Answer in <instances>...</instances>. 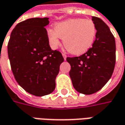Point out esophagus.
Instances as JSON below:
<instances>
[{
    "label": "esophagus",
    "instance_id": "1",
    "mask_svg": "<svg viewBox=\"0 0 125 125\" xmlns=\"http://www.w3.org/2000/svg\"><path fill=\"white\" fill-rule=\"evenodd\" d=\"M62 55H63V59H64V60H66V57H67L66 54H65V53H63Z\"/></svg>",
    "mask_w": 125,
    "mask_h": 125
}]
</instances>
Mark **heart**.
I'll return each instance as SVG.
<instances>
[{"label": "heart", "mask_w": 125, "mask_h": 125, "mask_svg": "<svg viewBox=\"0 0 125 125\" xmlns=\"http://www.w3.org/2000/svg\"><path fill=\"white\" fill-rule=\"evenodd\" d=\"M96 33V26L92 20L77 18L56 23L54 29L48 30L47 35L52 48H57L59 45L61 38L63 39L64 47L69 52L80 54L91 47Z\"/></svg>", "instance_id": "heart-1"}]
</instances>
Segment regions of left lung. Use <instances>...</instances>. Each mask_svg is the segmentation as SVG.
I'll return each instance as SVG.
<instances>
[{
	"label": "left lung",
	"mask_w": 125,
	"mask_h": 125,
	"mask_svg": "<svg viewBox=\"0 0 125 125\" xmlns=\"http://www.w3.org/2000/svg\"><path fill=\"white\" fill-rule=\"evenodd\" d=\"M97 33L92 47L80 57H67L69 75L77 92L91 95L100 91L113 74L115 63V41L108 25L92 16Z\"/></svg>",
	"instance_id": "left-lung-1"
}]
</instances>
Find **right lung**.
Masks as SVG:
<instances>
[{
    "mask_svg": "<svg viewBox=\"0 0 125 125\" xmlns=\"http://www.w3.org/2000/svg\"><path fill=\"white\" fill-rule=\"evenodd\" d=\"M48 18H32L18 23L7 45L14 78L25 91L35 96L48 95L55 88L62 53L52 50L45 28Z\"/></svg>",
    "mask_w": 125,
    "mask_h": 125,
    "instance_id": "1",
    "label": "right lung"
}]
</instances>
